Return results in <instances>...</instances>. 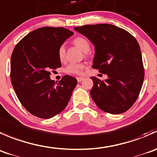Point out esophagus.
I'll list each match as a JSON object with an SVG mask.
<instances>
[{"mask_svg":"<svg viewBox=\"0 0 157 157\" xmlns=\"http://www.w3.org/2000/svg\"><path fill=\"white\" fill-rule=\"evenodd\" d=\"M76 78H77V81H78V82H81L84 79L83 77H77Z\"/></svg>","mask_w":157,"mask_h":157,"instance_id":"esophagus-1","label":"esophagus"}]
</instances>
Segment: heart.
I'll return each mask as SVG.
<instances>
[{"label": "heart", "instance_id": "obj_1", "mask_svg": "<svg viewBox=\"0 0 157 157\" xmlns=\"http://www.w3.org/2000/svg\"><path fill=\"white\" fill-rule=\"evenodd\" d=\"M73 43L75 46L80 49L82 52H88L90 49V43L87 39L82 36H77L73 40ZM58 56L60 61H64L66 58V48L64 45L59 46L58 49ZM85 68L84 63H70L65 69L66 72L73 75H82Z\"/></svg>", "mask_w": 157, "mask_h": 157}]
</instances>
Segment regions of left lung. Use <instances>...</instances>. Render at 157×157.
<instances>
[{
	"instance_id": "8db88e82",
	"label": "left lung",
	"mask_w": 157,
	"mask_h": 157,
	"mask_svg": "<svg viewBox=\"0 0 157 157\" xmlns=\"http://www.w3.org/2000/svg\"><path fill=\"white\" fill-rule=\"evenodd\" d=\"M86 36L95 49L93 69L106 74L101 81L91 77L90 91L101 110L112 114L125 112L139 96L144 78L140 48L136 39L125 29L101 24L75 27Z\"/></svg>"
}]
</instances>
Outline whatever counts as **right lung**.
<instances>
[{
	"label": "right lung",
	"mask_w": 157,
	"mask_h": 157,
	"mask_svg": "<svg viewBox=\"0 0 157 157\" xmlns=\"http://www.w3.org/2000/svg\"><path fill=\"white\" fill-rule=\"evenodd\" d=\"M74 34L63 27L39 28L29 33L13 49L10 59V80L23 106L31 114L51 118L67 106L76 78L63 76L51 80V70L61 67L58 49Z\"/></svg>",
	"instance_id": "right-lung-1"
}]
</instances>
